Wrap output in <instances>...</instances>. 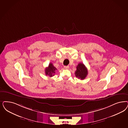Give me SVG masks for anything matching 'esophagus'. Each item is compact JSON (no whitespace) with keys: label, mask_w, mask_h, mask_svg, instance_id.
Returning a JSON list of instances; mask_svg holds the SVG:
<instances>
[{"label":"esophagus","mask_w":128,"mask_h":128,"mask_svg":"<svg viewBox=\"0 0 128 128\" xmlns=\"http://www.w3.org/2000/svg\"><path fill=\"white\" fill-rule=\"evenodd\" d=\"M64 68L65 69H68L69 68V66H64Z\"/></svg>","instance_id":"34e87169"}]
</instances>
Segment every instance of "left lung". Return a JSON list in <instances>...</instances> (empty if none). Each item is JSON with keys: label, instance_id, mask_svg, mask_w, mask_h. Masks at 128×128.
Wrapping results in <instances>:
<instances>
[{"label": "left lung", "instance_id": "left-lung-1", "mask_svg": "<svg viewBox=\"0 0 128 128\" xmlns=\"http://www.w3.org/2000/svg\"><path fill=\"white\" fill-rule=\"evenodd\" d=\"M75 74L76 78L81 80H84L88 74V69L84 64L80 63L76 66V70Z\"/></svg>", "mask_w": 128, "mask_h": 128}]
</instances>
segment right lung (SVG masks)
<instances>
[{
    "mask_svg": "<svg viewBox=\"0 0 128 128\" xmlns=\"http://www.w3.org/2000/svg\"><path fill=\"white\" fill-rule=\"evenodd\" d=\"M57 70V69L53 66V64L52 63H50L48 66L45 68V74L46 76L48 75L50 77H52L53 76H54V74L55 73L56 71Z\"/></svg>",
    "mask_w": 128,
    "mask_h": 128,
    "instance_id": "1",
    "label": "right lung"
}]
</instances>
